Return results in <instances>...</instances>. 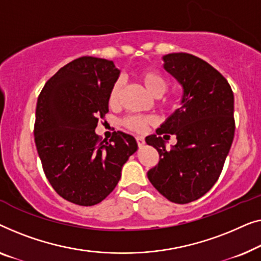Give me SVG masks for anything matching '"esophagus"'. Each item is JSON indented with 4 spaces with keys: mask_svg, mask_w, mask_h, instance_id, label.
Segmentation results:
<instances>
[{
    "mask_svg": "<svg viewBox=\"0 0 261 261\" xmlns=\"http://www.w3.org/2000/svg\"><path fill=\"white\" fill-rule=\"evenodd\" d=\"M136 141H137L138 146H143V145H144V143H145L144 137H143V136H137V137H136Z\"/></svg>",
    "mask_w": 261,
    "mask_h": 261,
    "instance_id": "obj_1",
    "label": "esophagus"
}]
</instances>
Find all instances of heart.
Listing matches in <instances>:
<instances>
[{
	"label": "heart",
	"mask_w": 261,
	"mask_h": 261,
	"mask_svg": "<svg viewBox=\"0 0 261 261\" xmlns=\"http://www.w3.org/2000/svg\"><path fill=\"white\" fill-rule=\"evenodd\" d=\"M138 78L141 80L143 85L145 86V89L149 91L150 94H152L153 97L159 98L166 92L168 89V82L164 76L159 73L157 71H153V69H142L141 72L138 73ZM120 90H122V83L120 80H117V82L113 84L111 90L109 92V105L115 106L118 104L119 95H120ZM149 123L148 118H144V117L139 116H129L123 120V125L126 127V129L136 131V132H142L146 127V124Z\"/></svg>",
	"instance_id": "b5f03b06"
}]
</instances>
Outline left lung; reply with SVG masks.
Masks as SVG:
<instances>
[{"instance_id":"obj_1","label":"left lung","mask_w":261,"mask_h":261,"mask_svg":"<svg viewBox=\"0 0 261 261\" xmlns=\"http://www.w3.org/2000/svg\"><path fill=\"white\" fill-rule=\"evenodd\" d=\"M163 61L183 94L181 106L145 138L160 153L148 178L169 201L185 204L209 192L221 174L236 131L234 95L225 76L202 59L171 53ZM170 134L178 143L167 150L164 139Z\"/></svg>"}]
</instances>
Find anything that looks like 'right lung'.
I'll use <instances>...</instances> for the list:
<instances>
[{"label": "right lung", "mask_w": 261, "mask_h": 261, "mask_svg": "<svg viewBox=\"0 0 261 261\" xmlns=\"http://www.w3.org/2000/svg\"><path fill=\"white\" fill-rule=\"evenodd\" d=\"M119 73L113 61L82 57L59 69L38 98L34 137L43 171L72 203L101 202L138 149L131 135L117 131L101 142L94 131L109 112V92Z\"/></svg>", "instance_id": "right-lung-1"}]
</instances>
